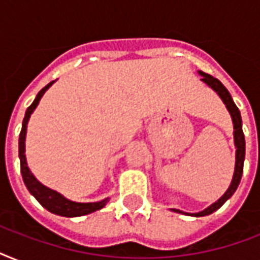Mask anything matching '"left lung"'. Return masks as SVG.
Instances as JSON below:
<instances>
[{"label":"left lung","mask_w":260,"mask_h":260,"mask_svg":"<svg viewBox=\"0 0 260 260\" xmlns=\"http://www.w3.org/2000/svg\"><path fill=\"white\" fill-rule=\"evenodd\" d=\"M198 73H200V75H202L201 81H204L208 86L212 87V89L220 95L222 102L225 104L226 109H228V112L231 113V117H232V121H234V139L235 147H236V163H235V173L234 178H232V182H231L230 187H228V190H226L225 193H224V196H222L220 200H217L214 204L208 206V208L202 210V212H198V213H185V212H182V210L173 209V212L187 214V216H194V217H201V216H208V214L213 213L214 210H217L220 206H222V204H224L228 198L232 197V194L236 191L239 183H240V179H242L243 163H244V156H246V142H244V134H243L242 129V116H240V112H239L238 106L235 105V102L234 100H232V97H231L230 91L226 90V87L224 86L217 78H214V77L206 74V73H202V71H198Z\"/></svg>","instance_id":"1"}]
</instances>
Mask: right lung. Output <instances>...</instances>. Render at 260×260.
Returning <instances> with one entry per match:
<instances>
[{"label": "right lung", "mask_w": 260, "mask_h": 260, "mask_svg": "<svg viewBox=\"0 0 260 260\" xmlns=\"http://www.w3.org/2000/svg\"><path fill=\"white\" fill-rule=\"evenodd\" d=\"M55 81L50 82L47 86L43 87L38 93L35 101L30 104V106L26 109L25 117L22 120V128L20 132V139H18V156H20V166H21V174L24 183H25L26 189L29 190V193L38 200L42 206H44L48 212L54 214H59V216H64V217H78V216H85L91 212L102 209L106 205V202L109 198H105L102 201L98 202H74L67 200L66 197H63L62 194L55 191V190L47 187L43 183L35 178V175L30 173V170L26 166L25 159V135H26V124L29 121V117L32 112L36 109L40 98L43 97V94L46 93L48 87L54 83Z\"/></svg>", "instance_id": "1"}]
</instances>
